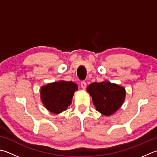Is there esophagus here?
Segmentation results:
<instances>
[{"instance_id":"esophagus-1","label":"esophagus","mask_w":157,"mask_h":157,"mask_svg":"<svg viewBox=\"0 0 157 157\" xmlns=\"http://www.w3.org/2000/svg\"><path fill=\"white\" fill-rule=\"evenodd\" d=\"M81 87L82 89H84V90L86 88V82L83 81L81 82Z\"/></svg>"}]
</instances>
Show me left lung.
Instances as JSON below:
<instances>
[{"label": "left lung", "mask_w": 157, "mask_h": 157, "mask_svg": "<svg viewBox=\"0 0 157 157\" xmlns=\"http://www.w3.org/2000/svg\"><path fill=\"white\" fill-rule=\"evenodd\" d=\"M86 90L92 97L97 111L105 116L118 111L125 100V88L107 80L92 83Z\"/></svg>", "instance_id": "left-lung-1"}]
</instances>
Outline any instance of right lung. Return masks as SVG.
<instances>
[{
  "instance_id": "obj_1",
  "label": "right lung",
  "mask_w": 157,
  "mask_h": 157,
  "mask_svg": "<svg viewBox=\"0 0 157 157\" xmlns=\"http://www.w3.org/2000/svg\"><path fill=\"white\" fill-rule=\"evenodd\" d=\"M78 89V84L71 81L54 82L41 86L40 97L42 103L49 112L58 114L67 109Z\"/></svg>"
}]
</instances>
